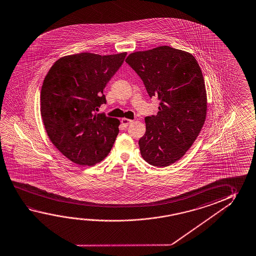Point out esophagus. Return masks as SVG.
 <instances>
[{
  "label": "esophagus",
  "mask_w": 256,
  "mask_h": 256,
  "mask_svg": "<svg viewBox=\"0 0 256 256\" xmlns=\"http://www.w3.org/2000/svg\"><path fill=\"white\" fill-rule=\"evenodd\" d=\"M133 122L132 120H128V118H123L122 120V125L124 126V128H126V126H128L130 124H131Z\"/></svg>",
  "instance_id": "1"
}]
</instances>
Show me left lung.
<instances>
[{
    "label": "left lung",
    "instance_id": "1",
    "mask_svg": "<svg viewBox=\"0 0 256 256\" xmlns=\"http://www.w3.org/2000/svg\"><path fill=\"white\" fill-rule=\"evenodd\" d=\"M126 62L150 97L160 100L157 114L144 118L140 152L148 164L166 167L184 156L206 122L207 96L201 68L191 54L166 46L134 52Z\"/></svg>",
    "mask_w": 256,
    "mask_h": 256
}]
</instances>
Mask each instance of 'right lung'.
<instances>
[{"label": "right lung", "mask_w": 256, "mask_h": 256, "mask_svg": "<svg viewBox=\"0 0 256 256\" xmlns=\"http://www.w3.org/2000/svg\"><path fill=\"white\" fill-rule=\"evenodd\" d=\"M126 56H63L44 78L40 96L44 125L54 146L75 164L94 166L114 146L120 122L96 110L106 102L104 89Z\"/></svg>", "instance_id": "add662e5"}]
</instances>
